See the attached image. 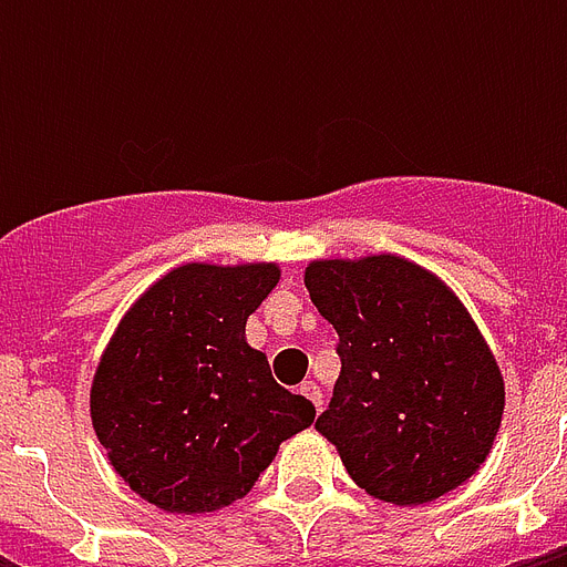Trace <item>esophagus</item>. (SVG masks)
<instances>
[{"label": "esophagus", "mask_w": 567, "mask_h": 567, "mask_svg": "<svg viewBox=\"0 0 567 567\" xmlns=\"http://www.w3.org/2000/svg\"><path fill=\"white\" fill-rule=\"evenodd\" d=\"M300 394L309 396V400H311V403H315V409H318V412H320V409H323V396H320L318 382H311V379H309V382H302V385H300Z\"/></svg>", "instance_id": "obj_1"}]
</instances>
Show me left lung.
<instances>
[{
	"label": "left lung",
	"instance_id": "left-lung-1",
	"mask_svg": "<svg viewBox=\"0 0 567 567\" xmlns=\"http://www.w3.org/2000/svg\"><path fill=\"white\" fill-rule=\"evenodd\" d=\"M306 288L336 327L341 355L315 430L336 444L353 483L394 506L467 483L492 453L506 388L462 300L394 252L318 258Z\"/></svg>",
	"mask_w": 567,
	"mask_h": 567
}]
</instances>
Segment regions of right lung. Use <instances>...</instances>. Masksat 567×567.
I'll return each mask as SVG.
<instances>
[{
  "label": "right lung",
  "mask_w": 567,
  "mask_h": 567,
  "mask_svg": "<svg viewBox=\"0 0 567 567\" xmlns=\"http://www.w3.org/2000/svg\"><path fill=\"white\" fill-rule=\"evenodd\" d=\"M279 265L173 267L114 329L91 385L93 432L111 467L173 515L240 501L282 441L315 423V405L247 344V318L279 282Z\"/></svg>",
  "instance_id": "add662e5"
}]
</instances>
